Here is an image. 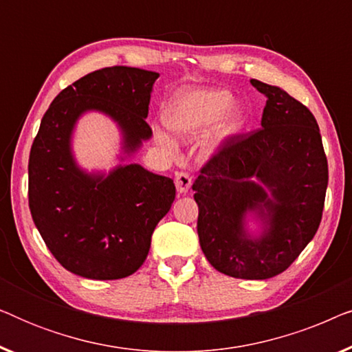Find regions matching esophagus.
I'll use <instances>...</instances> for the list:
<instances>
[{
	"instance_id": "esophagus-1",
	"label": "esophagus",
	"mask_w": 352,
	"mask_h": 352,
	"mask_svg": "<svg viewBox=\"0 0 352 352\" xmlns=\"http://www.w3.org/2000/svg\"><path fill=\"white\" fill-rule=\"evenodd\" d=\"M175 184L179 194H187L192 186V177L187 173H177L175 177Z\"/></svg>"
}]
</instances>
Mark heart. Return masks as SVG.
Returning <instances> with one entry per match:
<instances>
[{"instance_id": "1", "label": "heart", "mask_w": 352, "mask_h": 352, "mask_svg": "<svg viewBox=\"0 0 352 352\" xmlns=\"http://www.w3.org/2000/svg\"><path fill=\"white\" fill-rule=\"evenodd\" d=\"M247 118L245 105L234 100L232 94L226 89H181L171 96L165 107L166 124L181 136H199L210 128L205 136L208 152L218 151L242 131ZM155 138L163 147L173 146L170 134L163 128H155Z\"/></svg>"}]
</instances>
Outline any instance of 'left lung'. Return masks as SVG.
<instances>
[{
    "mask_svg": "<svg viewBox=\"0 0 352 352\" xmlns=\"http://www.w3.org/2000/svg\"><path fill=\"white\" fill-rule=\"evenodd\" d=\"M250 83L267 99L261 128L229 139L192 189L200 247L211 266L264 280L285 271L314 239L329 165L309 109L278 86Z\"/></svg>",
    "mask_w": 352,
    "mask_h": 352,
    "instance_id": "obj_1",
    "label": "left lung"
}]
</instances>
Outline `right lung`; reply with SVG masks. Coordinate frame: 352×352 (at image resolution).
<instances>
[{
    "instance_id": "right-lung-1",
    "label": "right lung",
    "mask_w": 352,
    "mask_h": 352,
    "mask_svg": "<svg viewBox=\"0 0 352 352\" xmlns=\"http://www.w3.org/2000/svg\"><path fill=\"white\" fill-rule=\"evenodd\" d=\"M158 76L124 65L91 72L62 89L41 120L28 160V205L46 247L76 276L115 280L136 272L175 201L173 179L131 163L152 138L146 118ZM89 111L120 131L119 165L110 172H88L74 158L76 123Z\"/></svg>"
}]
</instances>
